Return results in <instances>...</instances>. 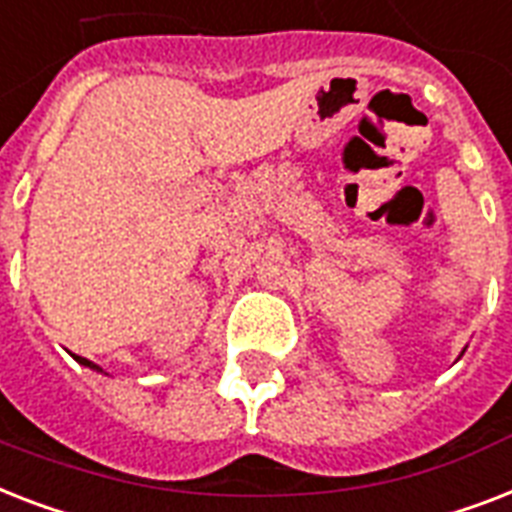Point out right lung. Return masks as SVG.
Listing matches in <instances>:
<instances>
[{"instance_id": "right-lung-1", "label": "right lung", "mask_w": 512, "mask_h": 512, "mask_svg": "<svg viewBox=\"0 0 512 512\" xmlns=\"http://www.w3.org/2000/svg\"><path fill=\"white\" fill-rule=\"evenodd\" d=\"M73 359H76V362H79V365L89 367V370H94V372H102V370H100V367L94 365V362H89V359H84V357H76V354H73Z\"/></svg>"}]
</instances>
